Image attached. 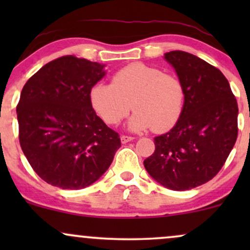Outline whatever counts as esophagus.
Segmentation results:
<instances>
[{
  "label": "esophagus",
  "mask_w": 250,
  "mask_h": 250,
  "mask_svg": "<svg viewBox=\"0 0 250 250\" xmlns=\"http://www.w3.org/2000/svg\"><path fill=\"white\" fill-rule=\"evenodd\" d=\"M134 137L133 136H128V135H122L121 136V142L122 143H128L130 141H133Z\"/></svg>",
  "instance_id": "esophagus-1"
}]
</instances>
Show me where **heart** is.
<instances>
[{
  "mask_svg": "<svg viewBox=\"0 0 250 250\" xmlns=\"http://www.w3.org/2000/svg\"><path fill=\"white\" fill-rule=\"evenodd\" d=\"M89 101L107 125L121 122L133 105L135 113L128 122L129 129L153 128L156 133H163L180 120L185 89L176 76L135 62L114 73L111 83H95L89 91Z\"/></svg>",
  "mask_w": 250,
  "mask_h": 250,
  "instance_id": "1",
  "label": "heart"
}]
</instances>
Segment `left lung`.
Segmentation results:
<instances>
[{"label":"left lung","mask_w":250,"mask_h":250,"mask_svg":"<svg viewBox=\"0 0 250 250\" xmlns=\"http://www.w3.org/2000/svg\"><path fill=\"white\" fill-rule=\"evenodd\" d=\"M185 89L180 120L154 139L146 170L160 185L189 190L210 181L225 165L237 139V102L228 80L200 57L186 51L165 54Z\"/></svg>","instance_id":"obj_1"}]
</instances>
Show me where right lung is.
Instances as JSON below:
<instances>
[{
    "label": "right lung",
    "instance_id": "obj_1",
    "mask_svg": "<svg viewBox=\"0 0 250 250\" xmlns=\"http://www.w3.org/2000/svg\"><path fill=\"white\" fill-rule=\"evenodd\" d=\"M104 64L67 55L28 80L16 107L19 139L31 168L62 189L97 181L121 147L119 134L96 115L89 91L105 75Z\"/></svg>",
    "mask_w": 250,
    "mask_h": 250
}]
</instances>
